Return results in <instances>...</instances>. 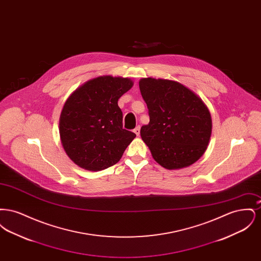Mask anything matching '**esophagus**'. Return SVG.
Listing matches in <instances>:
<instances>
[{
    "instance_id": "esophagus-1",
    "label": "esophagus",
    "mask_w": 261,
    "mask_h": 261,
    "mask_svg": "<svg viewBox=\"0 0 261 261\" xmlns=\"http://www.w3.org/2000/svg\"><path fill=\"white\" fill-rule=\"evenodd\" d=\"M133 132L136 134L137 136L140 135V126H137L136 128L133 130Z\"/></svg>"
}]
</instances>
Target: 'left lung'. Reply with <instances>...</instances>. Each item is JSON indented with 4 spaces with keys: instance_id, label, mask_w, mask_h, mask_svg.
Returning <instances> with one entry per match:
<instances>
[{
    "instance_id": "8db88e82",
    "label": "left lung",
    "mask_w": 261,
    "mask_h": 261,
    "mask_svg": "<svg viewBox=\"0 0 261 261\" xmlns=\"http://www.w3.org/2000/svg\"><path fill=\"white\" fill-rule=\"evenodd\" d=\"M142 97L149 110V124L140 134L152 159L168 170L198 162L207 149L212 131L211 112L185 85L162 78H142Z\"/></svg>"
}]
</instances>
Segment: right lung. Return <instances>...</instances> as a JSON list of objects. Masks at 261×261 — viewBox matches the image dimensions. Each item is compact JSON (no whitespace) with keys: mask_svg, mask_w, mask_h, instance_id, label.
Instances as JSON below:
<instances>
[{"mask_svg":"<svg viewBox=\"0 0 261 261\" xmlns=\"http://www.w3.org/2000/svg\"><path fill=\"white\" fill-rule=\"evenodd\" d=\"M133 85L130 78L102 75L88 80L65 100L59 120L60 138L77 166L100 171L120 161L136 135L122 128L117 101Z\"/></svg>","mask_w":261,"mask_h":261,"instance_id":"1","label":"right lung"}]
</instances>
